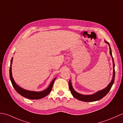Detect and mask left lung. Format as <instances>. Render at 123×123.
<instances>
[{"instance_id":"left-lung-1","label":"left lung","mask_w":123,"mask_h":123,"mask_svg":"<svg viewBox=\"0 0 123 123\" xmlns=\"http://www.w3.org/2000/svg\"><path fill=\"white\" fill-rule=\"evenodd\" d=\"M105 42L106 43L109 45L110 47V53L111 56H112V60H113V78L112 81L110 83V84H108L106 87H105L104 89H103L101 91H99L98 92H96L93 94H91V95H83V94H80L78 92H76V91L73 89L72 87V83H71V80H70L69 82H68V87H69V89L71 91V94H72L74 98L78 99V100L81 101L83 102H94L96 101H98L99 99L103 98L106 95V94L109 92L110 91L111 87H112V85L114 82V79H115V64H114V59L112 56V50H111V48L110 47V44L108 43L105 40Z\"/></svg>"}]
</instances>
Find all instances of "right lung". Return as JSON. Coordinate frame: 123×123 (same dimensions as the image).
<instances>
[{
    "label": "right lung",
    "instance_id": "1",
    "mask_svg": "<svg viewBox=\"0 0 123 123\" xmlns=\"http://www.w3.org/2000/svg\"><path fill=\"white\" fill-rule=\"evenodd\" d=\"M12 60L13 58H12L10 61V67L9 69V75H10V79L11 82V83H12V86L13 88H15V90L18 92L19 94L22 96L25 97V98L31 99H40L42 98H44L45 96H47L50 93L51 91V90L52 88L53 85L54 83V82H55V80L56 79V78L53 80V81L51 82L50 85L49 87L45 89V90L41 91V92H36V91H28L25 90L24 88L20 87L17 85L16 82L14 81L13 79V77L12 75V72H11V64L12 63Z\"/></svg>",
    "mask_w": 123,
    "mask_h": 123
}]
</instances>
